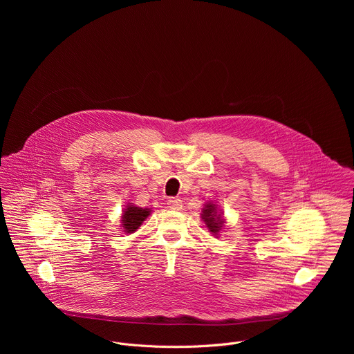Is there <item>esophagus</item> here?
Segmentation results:
<instances>
[{
    "mask_svg": "<svg viewBox=\"0 0 354 354\" xmlns=\"http://www.w3.org/2000/svg\"><path fill=\"white\" fill-rule=\"evenodd\" d=\"M167 205L171 210H180L182 209V200L180 198H176V197H169Z\"/></svg>",
    "mask_w": 354,
    "mask_h": 354,
    "instance_id": "esophagus-1",
    "label": "esophagus"
}]
</instances>
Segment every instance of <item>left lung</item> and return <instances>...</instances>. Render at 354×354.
<instances>
[{
  "label": "left lung",
  "instance_id": "8db88e82",
  "mask_svg": "<svg viewBox=\"0 0 354 354\" xmlns=\"http://www.w3.org/2000/svg\"><path fill=\"white\" fill-rule=\"evenodd\" d=\"M201 217H203V220H205L206 225L209 227V230L214 235H217V232L220 231V228H221L224 221L220 218V214L217 216V212H216L214 206L213 205H207L206 209H203V214H201Z\"/></svg>",
  "mask_w": 354,
  "mask_h": 354
}]
</instances>
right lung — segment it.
I'll list each match as a JSON object with an SVG mask.
<instances>
[{
    "label": "right lung",
    "mask_w": 354,
    "mask_h": 354,
    "mask_svg": "<svg viewBox=\"0 0 354 354\" xmlns=\"http://www.w3.org/2000/svg\"><path fill=\"white\" fill-rule=\"evenodd\" d=\"M149 213L151 212L148 209H141V207L129 205L122 217L124 231L130 232V234L134 232L142 224V221L149 216Z\"/></svg>",
    "instance_id": "obj_1"
}]
</instances>
